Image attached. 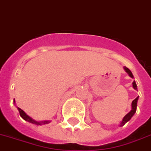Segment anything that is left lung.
<instances>
[{
  "instance_id": "8db88e82",
  "label": "left lung",
  "mask_w": 151,
  "mask_h": 151,
  "mask_svg": "<svg viewBox=\"0 0 151 151\" xmlns=\"http://www.w3.org/2000/svg\"><path fill=\"white\" fill-rule=\"evenodd\" d=\"M124 70H125L126 72H127V73L129 75V76L131 77V78H134L133 74H132V72L130 71V69H128L127 67H124ZM132 84H133L134 89L137 90V85H136V83L134 80V82L132 83ZM138 99H139V96H138V97H137L136 99H134L133 101H132V104H131V111L129 112L128 114H127L125 116H124V118H123V120H122V122L120 123V127H122V126L124 125L126 123H127L128 121L131 119V118L133 117V115L136 112V109H137V103H138Z\"/></svg>"
}]
</instances>
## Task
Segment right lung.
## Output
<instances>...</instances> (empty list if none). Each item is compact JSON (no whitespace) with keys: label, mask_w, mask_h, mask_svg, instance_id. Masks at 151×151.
Segmentation results:
<instances>
[{"label":"right lung","mask_w":151,"mask_h":151,"mask_svg":"<svg viewBox=\"0 0 151 151\" xmlns=\"http://www.w3.org/2000/svg\"><path fill=\"white\" fill-rule=\"evenodd\" d=\"M14 103H15V100H14ZM18 111L20 112V115L22 117V119L25 120V121H28L29 123H33V124H36V125H42V124H47V123H50V121H42V122H37L36 120H34L33 119H32L31 117H29L28 114H26L25 112L23 110H21L20 108L17 107Z\"/></svg>","instance_id":"add662e5"}]
</instances>
